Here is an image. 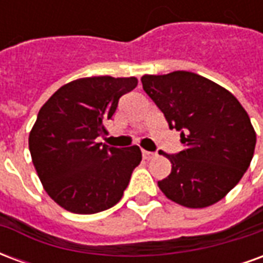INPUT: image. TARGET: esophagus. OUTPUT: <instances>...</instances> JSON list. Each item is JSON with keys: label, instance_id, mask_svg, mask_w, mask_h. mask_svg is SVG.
Returning <instances> with one entry per match:
<instances>
[{"label": "esophagus", "instance_id": "1", "mask_svg": "<svg viewBox=\"0 0 263 263\" xmlns=\"http://www.w3.org/2000/svg\"><path fill=\"white\" fill-rule=\"evenodd\" d=\"M155 155H156V154H154V152H149V151H142L143 159H152Z\"/></svg>", "mask_w": 263, "mask_h": 263}]
</instances>
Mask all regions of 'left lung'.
I'll list each match as a JSON object with an SVG mask.
<instances>
[{"mask_svg": "<svg viewBox=\"0 0 263 263\" xmlns=\"http://www.w3.org/2000/svg\"><path fill=\"white\" fill-rule=\"evenodd\" d=\"M145 92L180 131L184 149L171 160L169 176L158 186L172 201L203 209L220 201L249 167L256 134L247 111L224 87L192 71L142 76Z\"/></svg>", "mask_w": 263, "mask_h": 263, "instance_id": "obj_1", "label": "left lung"}]
</instances>
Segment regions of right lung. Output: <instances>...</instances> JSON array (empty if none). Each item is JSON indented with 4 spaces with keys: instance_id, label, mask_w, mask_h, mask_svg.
Returning <instances> with one entry per match:
<instances>
[{
    "instance_id": "add662e5",
    "label": "right lung",
    "mask_w": 263,
    "mask_h": 263,
    "mask_svg": "<svg viewBox=\"0 0 263 263\" xmlns=\"http://www.w3.org/2000/svg\"><path fill=\"white\" fill-rule=\"evenodd\" d=\"M135 77H84L62 86L39 109L29 134L32 162L43 189L60 207L94 214L118 203L142 154L137 145L96 142Z\"/></svg>"
}]
</instances>
